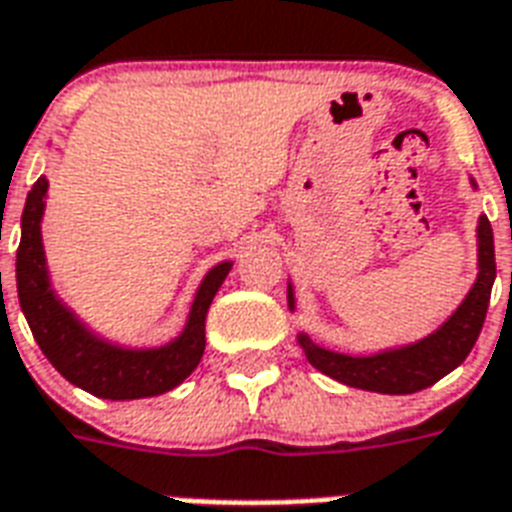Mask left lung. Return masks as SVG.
Here are the masks:
<instances>
[{"instance_id":"left-lung-1","label":"left lung","mask_w":512,"mask_h":512,"mask_svg":"<svg viewBox=\"0 0 512 512\" xmlns=\"http://www.w3.org/2000/svg\"><path fill=\"white\" fill-rule=\"evenodd\" d=\"M470 184L475 181L470 178ZM478 275L473 288L467 291L454 315L433 334L411 344H400L390 350L371 352V355H344L315 344L307 334H299V344L307 360L320 374L358 390L382 392V395H408L419 392L451 374L462 360L470 355L475 339L481 334L486 310H489L491 285L497 277L494 264V235L486 216L478 219ZM288 307L296 310L293 285L288 283Z\"/></svg>"}]
</instances>
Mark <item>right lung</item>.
<instances>
[{"mask_svg": "<svg viewBox=\"0 0 512 512\" xmlns=\"http://www.w3.org/2000/svg\"><path fill=\"white\" fill-rule=\"evenodd\" d=\"M45 197L47 178L42 176L26 197L21 216V245L15 259L18 299L39 350L45 352V358L63 379H69L95 398H152L178 387L197 368L205 352V315L221 283L227 280L232 261H221L202 277L184 331L173 342L146 350L122 347L90 331L53 291L42 245Z\"/></svg>", "mask_w": 512, "mask_h": 512, "instance_id": "obj_1", "label": "right lung"}]
</instances>
